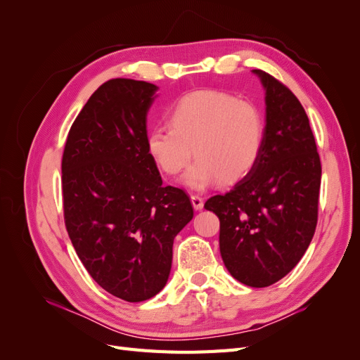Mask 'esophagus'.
Wrapping results in <instances>:
<instances>
[{"mask_svg": "<svg viewBox=\"0 0 360 360\" xmlns=\"http://www.w3.org/2000/svg\"><path fill=\"white\" fill-rule=\"evenodd\" d=\"M191 201H192V205L195 210H201L204 207V201L200 195H191Z\"/></svg>", "mask_w": 360, "mask_h": 360, "instance_id": "1", "label": "esophagus"}]
</instances>
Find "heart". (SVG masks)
Returning <instances> with one entry per match:
<instances>
[{
	"mask_svg": "<svg viewBox=\"0 0 360 360\" xmlns=\"http://www.w3.org/2000/svg\"><path fill=\"white\" fill-rule=\"evenodd\" d=\"M168 124L150 130L148 153L168 176L180 174L192 155L197 158L183 177L195 191L245 179L263 153V112L254 102L224 91L198 90L180 97L169 108Z\"/></svg>",
	"mask_w": 360,
	"mask_h": 360,
	"instance_id": "heart-1",
	"label": "heart"
}]
</instances>
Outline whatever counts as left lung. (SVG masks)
Listing matches in <instances>:
<instances>
[{
	"instance_id": "left-lung-1",
	"label": "left lung",
	"mask_w": 360,
	"mask_h": 360,
	"mask_svg": "<svg viewBox=\"0 0 360 360\" xmlns=\"http://www.w3.org/2000/svg\"><path fill=\"white\" fill-rule=\"evenodd\" d=\"M266 91V136L255 168L204 204L221 222L226 270L245 285L275 284L296 267L319 214L321 163L303 106L285 85L252 70Z\"/></svg>"
}]
</instances>
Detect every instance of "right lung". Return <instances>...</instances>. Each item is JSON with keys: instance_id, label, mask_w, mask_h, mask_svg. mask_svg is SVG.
Instances as JSON below:
<instances>
[{"instance_id": "obj_1", "label": "right lung", "mask_w": 360, "mask_h": 360, "mask_svg": "<svg viewBox=\"0 0 360 360\" xmlns=\"http://www.w3.org/2000/svg\"><path fill=\"white\" fill-rule=\"evenodd\" d=\"M155 84L117 78L97 89L64 147L63 205L72 245L90 276L126 302L165 287L172 243L193 217L183 189L162 186L147 150Z\"/></svg>"}]
</instances>
